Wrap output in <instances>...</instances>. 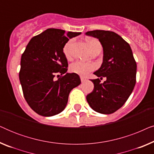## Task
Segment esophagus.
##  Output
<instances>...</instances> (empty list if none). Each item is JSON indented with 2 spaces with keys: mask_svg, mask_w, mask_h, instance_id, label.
I'll use <instances>...</instances> for the list:
<instances>
[{
  "mask_svg": "<svg viewBox=\"0 0 154 154\" xmlns=\"http://www.w3.org/2000/svg\"><path fill=\"white\" fill-rule=\"evenodd\" d=\"M81 82H84L85 81V78L83 76H81Z\"/></svg>",
  "mask_w": 154,
  "mask_h": 154,
  "instance_id": "esophagus-1",
  "label": "esophagus"
}]
</instances>
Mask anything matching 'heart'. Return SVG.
Returning a JSON list of instances; mask_svg holds the SVG:
<instances>
[{"label": "heart", "mask_w": 154, "mask_h": 154, "mask_svg": "<svg viewBox=\"0 0 154 154\" xmlns=\"http://www.w3.org/2000/svg\"><path fill=\"white\" fill-rule=\"evenodd\" d=\"M73 41L70 40L65 44L63 48V52L66 58H69L71 57L70 54V48L72 45ZM87 43L90 51L92 52L94 50L98 47H101V44L97 39L94 38H90L87 39ZM96 68L95 64L92 62H86L83 61H76V62L72 63L70 65L69 69L72 73H75L76 74L81 75H86L91 71H94Z\"/></svg>", "instance_id": "1"}]
</instances>
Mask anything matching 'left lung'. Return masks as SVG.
<instances>
[{
    "label": "left lung",
    "mask_w": 154,
    "mask_h": 154,
    "mask_svg": "<svg viewBox=\"0 0 154 154\" xmlns=\"http://www.w3.org/2000/svg\"><path fill=\"white\" fill-rule=\"evenodd\" d=\"M85 34L97 38L102 44L103 62L94 74L106 78L103 83L100 79L90 80L94 83V90L86 99L93 110L110 114L123 106L134 89L136 61L129 43L115 32L94 30Z\"/></svg>",
    "instance_id": "left-lung-1"
}]
</instances>
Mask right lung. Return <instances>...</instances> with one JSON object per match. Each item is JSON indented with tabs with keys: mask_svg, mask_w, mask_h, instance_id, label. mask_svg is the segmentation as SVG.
<instances>
[{
	"mask_svg": "<svg viewBox=\"0 0 154 154\" xmlns=\"http://www.w3.org/2000/svg\"><path fill=\"white\" fill-rule=\"evenodd\" d=\"M48 29L35 35L21 57L19 77L29 106L43 116L64 110L71 90L81 84L79 75L66 73L68 62L63 48L81 32ZM58 80H56V76Z\"/></svg>",
	"mask_w": 154,
	"mask_h": 154,
	"instance_id": "add662e5",
	"label": "right lung"
}]
</instances>
